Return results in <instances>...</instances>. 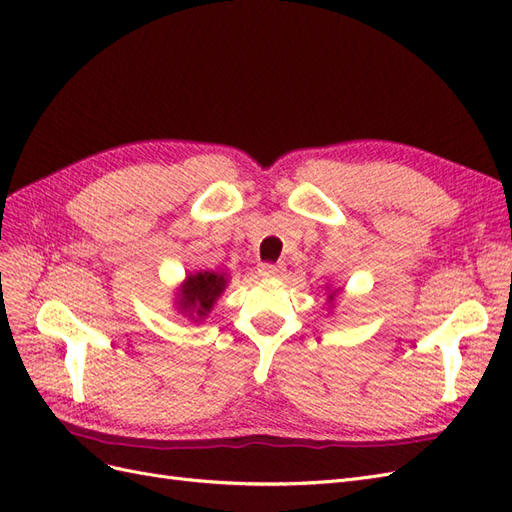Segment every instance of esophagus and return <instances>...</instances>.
<instances>
[{
  "label": "esophagus",
  "instance_id": "34e87169",
  "mask_svg": "<svg viewBox=\"0 0 512 512\" xmlns=\"http://www.w3.org/2000/svg\"><path fill=\"white\" fill-rule=\"evenodd\" d=\"M284 273L282 265H271V262H262L258 267V275L260 277H280Z\"/></svg>",
  "mask_w": 512,
  "mask_h": 512
}]
</instances>
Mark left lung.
<instances>
[{
  "instance_id": "8db88e82",
  "label": "left lung",
  "mask_w": 512,
  "mask_h": 512,
  "mask_svg": "<svg viewBox=\"0 0 512 512\" xmlns=\"http://www.w3.org/2000/svg\"><path fill=\"white\" fill-rule=\"evenodd\" d=\"M335 297H337V290H333V292H331V294H329V303H331V301H333V299H335Z\"/></svg>"
}]
</instances>
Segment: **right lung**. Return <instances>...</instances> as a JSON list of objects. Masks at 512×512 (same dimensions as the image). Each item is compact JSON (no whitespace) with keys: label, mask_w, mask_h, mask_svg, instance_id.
Returning a JSON list of instances; mask_svg holds the SVG:
<instances>
[{"label":"right lung","mask_w":512,"mask_h":512,"mask_svg":"<svg viewBox=\"0 0 512 512\" xmlns=\"http://www.w3.org/2000/svg\"><path fill=\"white\" fill-rule=\"evenodd\" d=\"M226 284V273H190L185 277V282L177 294V309L185 318H190L194 322L203 320L211 312L213 303L218 301V297L224 292Z\"/></svg>","instance_id":"add662e5"}]
</instances>
